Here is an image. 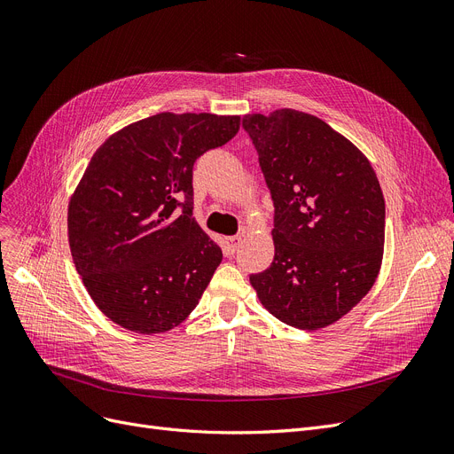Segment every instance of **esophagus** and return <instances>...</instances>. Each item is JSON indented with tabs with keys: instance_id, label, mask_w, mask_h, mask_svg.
I'll return each instance as SVG.
<instances>
[{
	"instance_id": "1",
	"label": "esophagus",
	"mask_w": 454,
	"mask_h": 454,
	"mask_svg": "<svg viewBox=\"0 0 454 454\" xmlns=\"http://www.w3.org/2000/svg\"><path fill=\"white\" fill-rule=\"evenodd\" d=\"M240 242H242V236H229V239H225V254H232L236 249L240 247Z\"/></svg>"
}]
</instances>
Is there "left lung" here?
I'll return each instance as SVG.
<instances>
[{
	"label": "left lung",
	"instance_id": "1",
	"mask_svg": "<svg viewBox=\"0 0 454 454\" xmlns=\"http://www.w3.org/2000/svg\"><path fill=\"white\" fill-rule=\"evenodd\" d=\"M275 207V256L249 275L264 309L295 329L333 325L372 290L384 253V198L368 157L294 109L246 114Z\"/></svg>",
	"mask_w": 454,
	"mask_h": 454
}]
</instances>
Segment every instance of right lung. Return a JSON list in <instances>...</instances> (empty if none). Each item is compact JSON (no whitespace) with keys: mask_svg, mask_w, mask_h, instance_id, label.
I'll use <instances>...</instances> for the list:
<instances>
[{"mask_svg":"<svg viewBox=\"0 0 454 454\" xmlns=\"http://www.w3.org/2000/svg\"><path fill=\"white\" fill-rule=\"evenodd\" d=\"M240 116L160 113L92 155L68 205V242L96 307L138 334L171 331L198 307L222 249L192 218V169Z\"/></svg>","mask_w":454,"mask_h":454,"instance_id":"add662e5","label":"right lung"}]
</instances>
